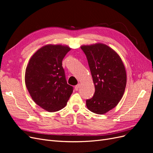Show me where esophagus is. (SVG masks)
<instances>
[{"label":"esophagus","mask_w":153,"mask_h":153,"mask_svg":"<svg viewBox=\"0 0 153 153\" xmlns=\"http://www.w3.org/2000/svg\"><path fill=\"white\" fill-rule=\"evenodd\" d=\"M79 87H80V84H78V85H76L75 87V91H78V88H79Z\"/></svg>","instance_id":"esophagus-1"}]
</instances>
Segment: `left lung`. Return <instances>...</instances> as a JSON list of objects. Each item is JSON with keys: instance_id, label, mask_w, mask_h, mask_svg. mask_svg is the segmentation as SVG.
Listing matches in <instances>:
<instances>
[{"instance_id": "8db88e82", "label": "left lung", "mask_w": 153, "mask_h": 153, "mask_svg": "<svg viewBox=\"0 0 153 153\" xmlns=\"http://www.w3.org/2000/svg\"><path fill=\"white\" fill-rule=\"evenodd\" d=\"M86 55L95 92L86 100L87 108L92 112L104 114L117 106L126 85V73L121 57L102 43L82 46Z\"/></svg>"}]
</instances>
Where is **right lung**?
<instances>
[{"label": "right lung", "mask_w": 153, "mask_h": 153, "mask_svg": "<svg viewBox=\"0 0 153 153\" xmlns=\"http://www.w3.org/2000/svg\"><path fill=\"white\" fill-rule=\"evenodd\" d=\"M70 50L68 46L45 45L32 55L25 69V85L32 99L50 112L63 108L73 91L62 66Z\"/></svg>", "instance_id": "add662e5"}]
</instances>
